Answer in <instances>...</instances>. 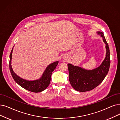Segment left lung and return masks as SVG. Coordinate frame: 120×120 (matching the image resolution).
<instances>
[{"mask_svg": "<svg viewBox=\"0 0 120 120\" xmlns=\"http://www.w3.org/2000/svg\"><path fill=\"white\" fill-rule=\"evenodd\" d=\"M97 33L102 37L106 45V56L101 64L98 68L90 70L71 64H68L70 84L75 90L80 92H87L97 87L102 82L109 69L110 60L109 46L103 33L100 31Z\"/></svg>", "mask_w": 120, "mask_h": 120, "instance_id": "left-lung-1", "label": "left lung"}]
</instances>
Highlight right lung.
Listing matches in <instances>:
<instances>
[{
	"instance_id": "obj_1",
	"label": "right lung",
	"mask_w": 120,
	"mask_h": 120,
	"mask_svg": "<svg viewBox=\"0 0 120 120\" xmlns=\"http://www.w3.org/2000/svg\"><path fill=\"white\" fill-rule=\"evenodd\" d=\"M13 50V48L12 49L10 55L9 68H10L12 77L15 82L22 88L30 91L31 92L39 93L45 90L50 84L51 75L52 71L56 68L59 61H56L54 62L48 66L40 79L34 81H28L21 78L14 72L11 65Z\"/></svg>"
}]
</instances>
